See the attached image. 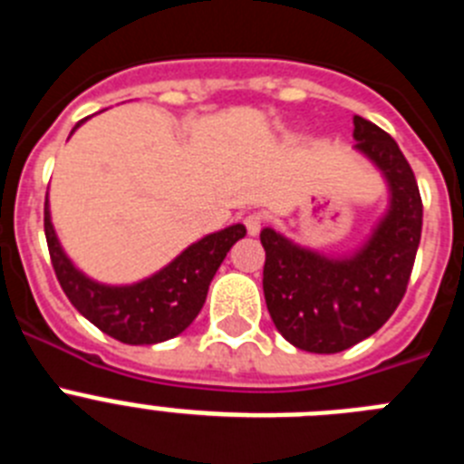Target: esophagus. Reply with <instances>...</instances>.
<instances>
[{"label":"esophagus","instance_id":"obj_1","mask_svg":"<svg viewBox=\"0 0 464 464\" xmlns=\"http://www.w3.org/2000/svg\"><path fill=\"white\" fill-rule=\"evenodd\" d=\"M262 223H265V218H262L260 213H248V216L244 218V225H246V229H248V235H251V237L260 235Z\"/></svg>","mask_w":464,"mask_h":464}]
</instances>
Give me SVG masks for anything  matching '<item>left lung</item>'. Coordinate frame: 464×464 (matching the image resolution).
Wrapping results in <instances>:
<instances>
[{
  "mask_svg": "<svg viewBox=\"0 0 464 464\" xmlns=\"http://www.w3.org/2000/svg\"><path fill=\"white\" fill-rule=\"evenodd\" d=\"M355 150L388 181L391 207L353 256L327 257L265 227L262 288L274 325L309 353H339L372 337L407 293L416 260L423 202L400 146L379 125L353 118Z\"/></svg>",
  "mask_w": 464,
  "mask_h": 464,
  "instance_id": "1",
  "label": "left lung"
}]
</instances>
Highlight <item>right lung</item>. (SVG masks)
<instances>
[{
	"mask_svg": "<svg viewBox=\"0 0 464 464\" xmlns=\"http://www.w3.org/2000/svg\"><path fill=\"white\" fill-rule=\"evenodd\" d=\"M81 122H76V127ZM44 229L53 269L69 302L104 334L132 346H150L181 334L202 311L208 285L218 272L220 262L229 248L246 237L244 225H229L188 246L181 256L174 257L153 276L132 285H104L79 272L64 256L51 223L48 195Z\"/></svg>",
	"mask_w": 464,
	"mask_h": 464,
	"instance_id": "obj_1",
	"label": "right lung"
}]
</instances>
